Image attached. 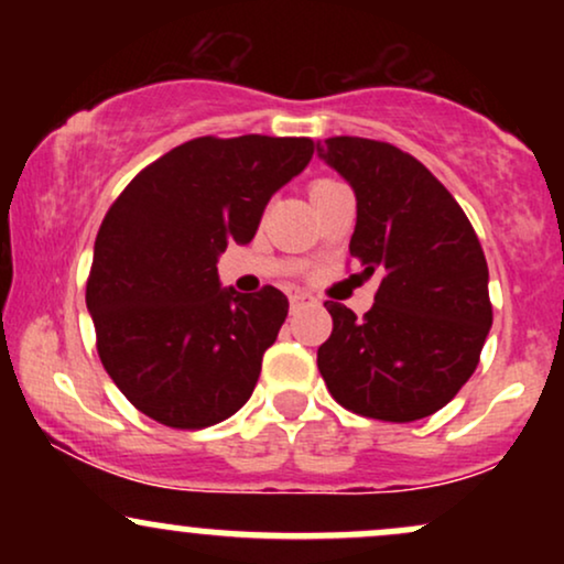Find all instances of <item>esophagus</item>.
Listing matches in <instances>:
<instances>
[{
  "instance_id": "esophagus-1",
  "label": "esophagus",
  "mask_w": 564,
  "mask_h": 564,
  "mask_svg": "<svg viewBox=\"0 0 564 564\" xmlns=\"http://www.w3.org/2000/svg\"><path fill=\"white\" fill-rule=\"evenodd\" d=\"M310 300V294H302V291H294V294H291V310H296V307H302L304 302Z\"/></svg>"
}]
</instances>
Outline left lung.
I'll return each mask as SVG.
<instances>
[{"instance_id": "left-lung-1", "label": "left lung", "mask_w": 564, "mask_h": 564, "mask_svg": "<svg viewBox=\"0 0 564 564\" xmlns=\"http://www.w3.org/2000/svg\"><path fill=\"white\" fill-rule=\"evenodd\" d=\"M318 153L352 185L349 254L381 278L364 318L326 302L318 368L332 398L379 422H416L467 384L494 323L488 262L456 198L419 159L381 140L328 138Z\"/></svg>"}]
</instances>
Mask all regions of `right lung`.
<instances>
[{"label":"right lung","instance_id":"right-lung-1","mask_svg":"<svg viewBox=\"0 0 564 564\" xmlns=\"http://www.w3.org/2000/svg\"><path fill=\"white\" fill-rule=\"evenodd\" d=\"M310 138H196L148 164L113 200L87 278L100 364L172 430L219 424L254 392L289 315L275 286L219 289L217 257L249 243L268 200L313 159Z\"/></svg>","mask_w":564,"mask_h":564}]
</instances>
